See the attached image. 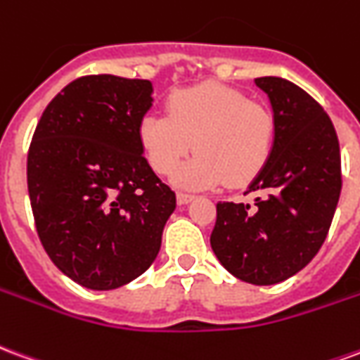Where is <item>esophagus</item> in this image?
Returning <instances> with one entry per match:
<instances>
[{"mask_svg":"<svg viewBox=\"0 0 360 360\" xmlns=\"http://www.w3.org/2000/svg\"><path fill=\"white\" fill-rule=\"evenodd\" d=\"M193 198H195V195H191V193H183V191L177 193V202L179 204H188Z\"/></svg>","mask_w":360,"mask_h":360,"instance_id":"obj_1","label":"esophagus"}]
</instances>
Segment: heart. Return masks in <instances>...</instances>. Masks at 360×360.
I'll use <instances>...</instances> for the list:
<instances>
[{
	"label": "heart",
	"instance_id": "obj_1",
	"mask_svg": "<svg viewBox=\"0 0 360 360\" xmlns=\"http://www.w3.org/2000/svg\"><path fill=\"white\" fill-rule=\"evenodd\" d=\"M165 110L141 119L139 142L148 164L162 175H169L195 144L196 156L175 173L179 185H247L268 164L276 119L264 103L249 100L241 90L204 82L172 92Z\"/></svg>",
	"mask_w": 360,
	"mask_h": 360
}]
</instances>
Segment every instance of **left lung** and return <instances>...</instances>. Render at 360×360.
Segmentation results:
<instances>
[{
	"label": "left lung",
	"instance_id": "8db88e82",
	"mask_svg": "<svg viewBox=\"0 0 360 360\" xmlns=\"http://www.w3.org/2000/svg\"><path fill=\"white\" fill-rule=\"evenodd\" d=\"M270 98L276 142L247 193L250 204L218 202L210 235L229 274L252 285H274L309 264L332 226L341 193L338 134L324 108L293 82L255 79Z\"/></svg>",
	"mask_w": 360,
	"mask_h": 360
}]
</instances>
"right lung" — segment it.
Instances as JSON below:
<instances>
[{
  "label": "right lung",
  "instance_id": "right-lung-1",
  "mask_svg": "<svg viewBox=\"0 0 360 360\" xmlns=\"http://www.w3.org/2000/svg\"><path fill=\"white\" fill-rule=\"evenodd\" d=\"M152 82L89 75L44 110L28 148L34 224L51 262L108 291L148 270L175 210V193L142 156L139 123Z\"/></svg>",
  "mask_w": 360,
  "mask_h": 360
}]
</instances>
